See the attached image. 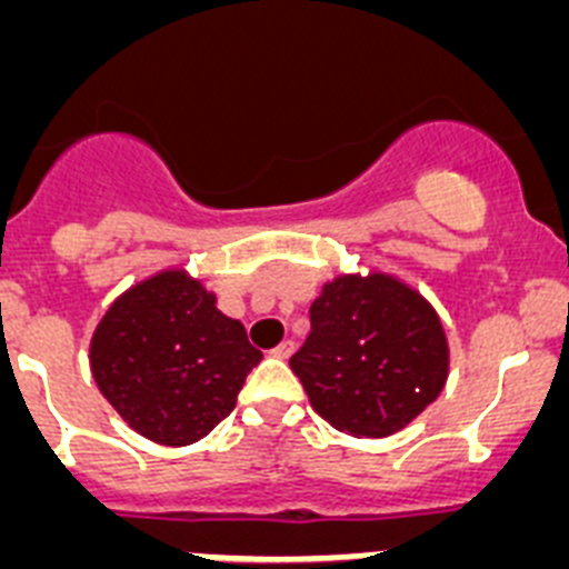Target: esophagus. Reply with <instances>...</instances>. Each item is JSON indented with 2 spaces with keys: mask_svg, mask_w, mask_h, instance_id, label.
Here are the masks:
<instances>
[{
  "mask_svg": "<svg viewBox=\"0 0 569 569\" xmlns=\"http://www.w3.org/2000/svg\"><path fill=\"white\" fill-rule=\"evenodd\" d=\"M293 350H296L293 341L284 339V341H281V345L273 347V356H276V359H290V356H293Z\"/></svg>",
  "mask_w": 569,
  "mask_h": 569,
  "instance_id": "obj_1",
  "label": "esophagus"
}]
</instances>
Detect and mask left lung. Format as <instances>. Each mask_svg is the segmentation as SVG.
Segmentation results:
<instances>
[{"instance_id": "left-lung-1", "label": "left lung", "mask_w": 569, "mask_h": 569, "mask_svg": "<svg viewBox=\"0 0 569 569\" xmlns=\"http://www.w3.org/2000/svg\"><path fill=\"white\" fill-rule=\"evenodd\" d=\"M290 367L336 430L385 439L439 399L450 347L419 290L390 273H347L310 305V333Z\"/></svg>"}]
</instances>
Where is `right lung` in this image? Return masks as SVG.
I'll return each mask as SVG.
<instances>
[{
    "label": "right lung",
    "mask_w": 569,
    "mask_h": 569,
    "mask_svg": "<svg viewBox=\"0 0 569 569\" xmlns=\"http://www.w3.org/2000/svg\"><path fill=\"white\" fill-rule=\"evenodd\" d=\"M259 361L241 321L184 270L124 290L90 339L104 399L136 433L168 447L193 445L228 419Z\"/></svg>",
    "instance_id": "1"
}]
</instances>
